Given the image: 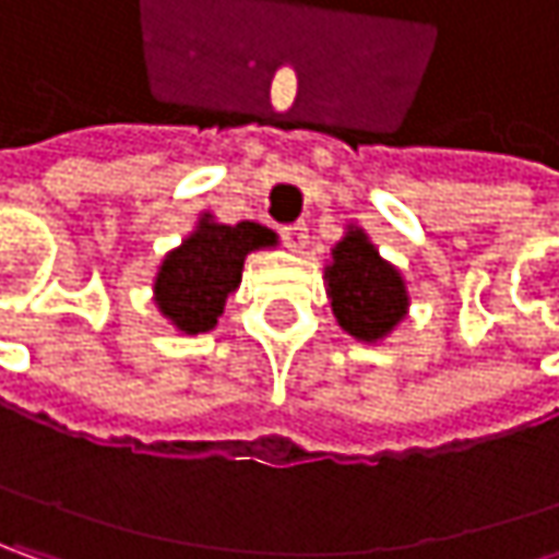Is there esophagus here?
<instances>
[{
    "label": "esophagus",
    "instance_id": "34e87169",
    "mask_svg": "<svg viewBox=\"0 0 559 559\" xmlns=\"http://www.w3.org/2000/svg\"><path fill=\"white\" fill-rule=\"evenodd\" d=\"M306 237H309L306 222H294V225H284V228H281V240H284V247H287V250H294V253H300V250H304Z\"/></svg>",
    "mask_w": 559,
    "mask_h": 559
}]
</instances>
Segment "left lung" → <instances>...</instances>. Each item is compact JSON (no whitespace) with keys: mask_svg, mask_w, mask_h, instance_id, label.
Masks as SVG:
<instances>
[{"mask_svg":"<svg viewBox=\"0 0 559 559\" xmlns=\"http://www.w3.org/2000/svg\"><path fill=\"white\" fill-rule=\"evenodd\" d=\"M328 300L337 325L362 344L388 337L409 309L403 275L378 255L362 228H347L325 265Z\"/></svg>","mask_w":559,"mask_h":559,"instance_id":"left-lung-1","label":"left lung"}]
</instances>
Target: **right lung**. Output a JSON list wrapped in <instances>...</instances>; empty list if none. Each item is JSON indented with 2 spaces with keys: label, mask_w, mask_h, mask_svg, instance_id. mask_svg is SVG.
Instances as JSON below:
<instances>
[{
  "label": "right lung",
  "mask_w": 559,
  "mask_h": 559,
  "mask_svg": "<svg viewBox=\"0 0 559 559\" xmlns=\"http://www.w3.org/2000/svg\"><path fill=\"white\" fill-rule=\"evenodd\" d=\"M275 243V231L255 222L218 225L206 212L197 222V231L187 234L181 247H175L158 265L153 281L158 312L183 334L212 331L228 297L240 287L243 259Z\"/></svg>",
  "instance_id": "right-lung-1"
}]
</instances>
